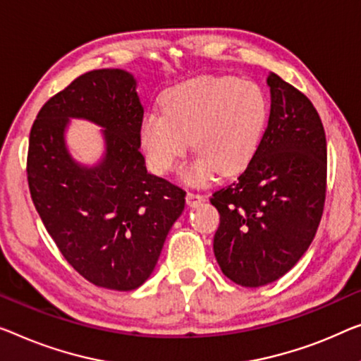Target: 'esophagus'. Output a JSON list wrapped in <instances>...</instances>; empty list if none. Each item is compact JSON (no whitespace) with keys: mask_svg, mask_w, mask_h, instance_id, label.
Listing matches in <instances>:
<instances>
[{"mask_svg":"<svg viewBox=\"0 0 361 361\" xmlns=\"http://www.w3.org/2000/svg\"><path fill=\"white\" fill-rule=\"evenodd\" d=\"M204 201V196L199 195V192H188L186 195V204L190 207H196Z\"/></svg>","mask_w":361,"mask_h":361,"instance_id":"obj_1","label":"esophagus"}]
</instances>
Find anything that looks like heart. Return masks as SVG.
Segmentation results:
<instances>
[{"label":"heart","mask_w":361,"mask_h":361,"mask_svg":"<svg viewBox=\"0 0 361 361\" xmlns=\"http://www.w3.org/2000/svg\"><path fill=\"white\" fill-rule=\"evenodd\" d=\"M162 111L146 113L139 129L149 165L169 173L191 141L197 155L188 176L202 183L215 171L236 175L248 166L264 136L269 100L251 80L202 76L166 90Z\"/></svg>","instance_id":"1"}]
</instances>
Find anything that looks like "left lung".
Instances as JSON below:
<instances>
[{
  "mask_svg": "<svg viewBox=\"0 0 361 361\" xmlns=\"http://www.w3.org/2000/svg\"><path fill=\"white\" fill-rule=\"evenodd\" d=\"M271 115L238 178L212 192L220 214L214 255L241 287L267 285L297 264L321 222L327 186L326 133L314 105L277 74Z\"/></svg>",
  "mask_w": 361,
  "mask_h": 361,
  "instance_id": "obj_1",
  "label": "left lung"
}]
</instances>
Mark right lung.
Wrapping results in <instances>:
<instances>
[{
  "label": "right lung",
  "mask_w": 361,
  "mask_h": 361,
  "mask_svg": "<svg viewBox=\"0 0 361 361\" xmlns=\"http://www.w3.org/2000/svg\"><path fill=\"white\" fill-rule=\"evenodd\" d=\"M144 109L136 80L94 69L47 100L30 129L27 181L48 235L74 271L97 287L133 290L152 274L186 191L147 173L139 150ZM68 117L106 128L107 154L95 169L63 147Z\"/></svg>",
  "instance_id": "obj_1"
}]
</instances>
